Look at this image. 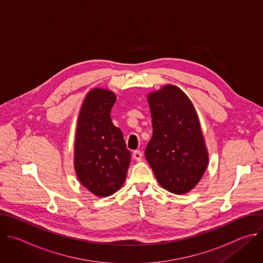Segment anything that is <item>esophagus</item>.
I'll use <instances>...</instances> for the list:
<instances>
[{
  "label": "esophagus",
  "mask_w": 263,
  "mask_h": 263,
  "mask_svg": "<svg viewBox=\"0 0 263 263\" xmlns=\"http://www.w3.org/2000/svg\"><path fill=\"white\" fill-rule=\"evenodd\" d=\"M133 159H135L136 161H140L142 159V153L140 151H134L132 154Z\"/></svg>",
  "instance_id": "1"
}]
</instances>
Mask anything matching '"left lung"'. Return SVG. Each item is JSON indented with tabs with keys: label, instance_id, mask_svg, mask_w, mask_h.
Here are the masks:
<instances>
[{
	"label": "left lung",
	"instance_id": "8db88e82",
	"mask_svg": "<svg viewBox=\"0 0 263 263\" xmlns=\"http://www.w3.org/2000/svg\"><path fill=\"white\" fill-rule=\"evenodd\" d=\"M153 136L145 158L158 183L176 195L189 193L208 164V153L194 105L180 88L166 85L147 96Z\"/></svg>",
	"mask_w": 263,
	"mask_h": 263
}]
</instances>
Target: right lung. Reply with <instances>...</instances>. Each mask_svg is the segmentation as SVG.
<instances>
[{
	"instance_id": "add662e5",
	"label": "right lung",
	"mask_w": 263,
	"mask_h": 263,
	"mask_svg": "<svg viewBox=\"0 0 263 263\" xmlns=\"http://www.w3.org/2000/svg\"><path fill=\"white\" fill-rule=\"evenodd\" d=\"M116 95L106 89L89 91L81 107L74 139V170L93 195L108 197L124 184L131 153L122 131L111 122Z\"/></svg>"
}]
</instances>
